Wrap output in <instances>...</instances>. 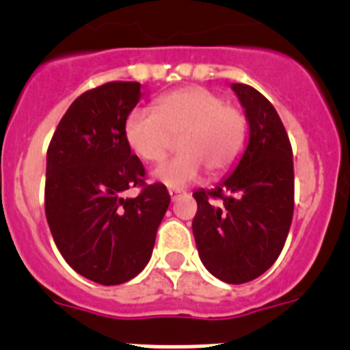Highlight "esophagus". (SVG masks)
<instances>
[{
    "label": "esophagus",
    "instance_id": "34e87169",
    "mask_svg": "<svg viewBox=\"0 0 350 350\" xmlns=\"http://www.w3.org/2000/svg\"><path fill=\"white\" fill-rule=\"evenodd\" d=\"M168 193H170V198H172L173 202H175L178 196H182V194H184V191H182V189H170Z\"/></svg>",
    "mask_w": 350,
    "mask_h": 350
}]
</instances>
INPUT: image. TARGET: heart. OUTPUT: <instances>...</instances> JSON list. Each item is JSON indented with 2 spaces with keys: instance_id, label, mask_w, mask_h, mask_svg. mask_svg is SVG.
I'll return each mask as SVG.
<instances>
[{
  "instance_id": "b5f03b06",
  "label": "heart",
  "mask_w": 350,
  "mask_h": 350,
  "mask_svg": "<svg viewBox=\"0 0 350 350\" xmlns=\"http://www.w3.org/2000/svg\"><path fill=\"white\" fill-rule=\"evenodd\" d=\"M124 138L142 161L156 163L177 138V157L152 170V178L168 187H184L208 168L221 175L237 163L245 140V117L219 92L191 85L163 94L152 112L135 108L126 117Z\"/></svg>"
}]
</instances>
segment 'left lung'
<instances>
[{
  "label": "left lung",
  "mask_w": 350,
  "mask_h": 350,
  "mask_svg": "<svg viewBox=\"0 0 350 350\" xmlns=\"http://www.w3.org/2000/svg\"><path fill=\"white\" fill-rule=\"evenodd\" d=\"M249 124L245 150L213 189L193 194V234L206 270L228 284L258 279L277 261L293 221V148L273 105L254 88L231 83ZM221 199V204H215Z\"/></svg>",
  "instance_id": "1"
}]
</instances>
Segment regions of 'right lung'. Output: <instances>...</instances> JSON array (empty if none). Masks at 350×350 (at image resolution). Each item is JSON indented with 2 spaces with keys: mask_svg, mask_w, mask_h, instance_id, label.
Listing matches in <instances>:
<instances>
[{
  "mask_svg": "<svg viewBox=\"0 0 350 350\" xmlns=\"http://www.w3.org/2000/svg\"><path fill=\"white\" fill-rule=\"evenodd\" d=\"M142 100L138 82H110L79 96L47 150L45 215L64 261L101 286L137 277L152 256L170 205L163 184L145 185L124 122ZM142 193L124 198L129 187Z\"/></svg>",
  "mask_w": 350,
  "mask_h": 350,
  "instance_id": "obj_1",
  "label": "right lung"
}]
</instances>
